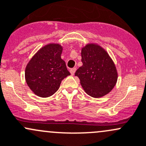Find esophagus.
Instances as JSON below:
<instances>
[{"mask_svg": "<svg viewBox=\"0 0 146 146\" xmlns=\"http://www.w3.org/2000/svg\"><path fill=\"white\" fill-rule=\"evenodd\" d=\"M76 68H73L70 69V73H71L72 76H73V75L75 74V72H76Z\"/></svg>", "mask_w": 146, "mask_h": 146, "instance_id": "obj_1", "label": "esophagus"}]
</instances>
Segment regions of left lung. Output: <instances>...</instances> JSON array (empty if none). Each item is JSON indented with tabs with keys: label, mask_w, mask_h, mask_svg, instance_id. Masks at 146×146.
Here are the masks:
<instances>
[{
	"label": "left lung",
	"mask_w": 146,
	"mask_h": 146,
	"mask_svg": "<svg viewBox=\"0 0 146 146\" xmlns=\"http://www.w3.org/2000/svg\"><path fill=\"white\" fill-rule=\"evenodd\" d=\"M82 66L76 70L85 92L94 98H101L114 88L117 71L108 53L96 43H88L81 50Z\"/></svg>",
	"instance_id": "8db88e82"
}]
</instances>
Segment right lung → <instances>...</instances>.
<instances>
[{
    "label": "right lung",
    "instance_id": "right-lung-1",
    "mask_svg": "<svg viewBox=\"0 0 146 146\" xmlns=\"http://www.w3.org/2000/svg\"><path fill=\"white\" fill-rule=\"evenodd\" d=\"M63 47L49 43L32 56L25 68V80L30 90L42 98L52 96L59 90L61 80L70 76L61 59Z\"/></svg>",
    "mask_w": 146,
    "mask_h": 146
}]
</instances>
